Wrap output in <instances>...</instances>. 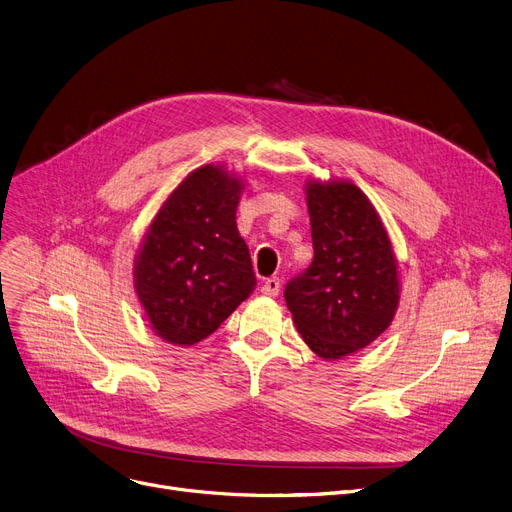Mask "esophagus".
I'll return each mask as SVG.
<instances>
[{
  "instance_id": "esophagus-1",
  "label": "esophagus",
  "mask_w": 512,
  "mask_h": 512,
  "mask_svg": "<svg viewBox=\"0 0 512 512\" xmlns=\"http://www.w3.org/2000/svg\"><path fill=\"white\" fill-rule=\"evenodd\" d=\"M262 295H266V297H275V295H279V291H281V279L279 277H270V279H266L264 283H262Z\"/></svg>"
}]
</instances>
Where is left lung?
<instances>
[{"label":"left lung","mask_w":512,"mask_h":512,"mask_svg":"<svg viewBox=\"0 0 512 512\" xmlns=\"http://www.w3.org/2000/svg\"><path fill=\"white\" fill-rule=\"evenodd\" d=\"M314 260L285 287L297 333L326 362L374 343L393 322L399 260L370 198L349 179H308Z\"/></svg>","instance_id":"8db88e82"}]
</instances>
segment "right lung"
<instances>
[{
  "label": "right lung",
  "instance_id": "obj_1",
  "mask_svg": "<svg viewBox=\"0 0 512 512\" xmlns=\"http://www.w3.org/2000/svg\"><path fill=\"white\" fill-rule=\"evenodd\" d=\"M246 184L225 165L190 171L150 221L134 258V289L153 333L190 347L250 297L256 275L235 213Z\"/></svg>",
  "mask_w": 512,
  "mask_h": 512
}]
</instances>
